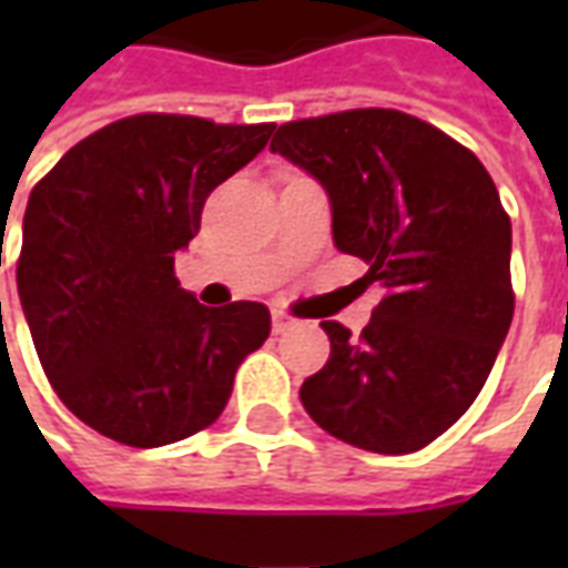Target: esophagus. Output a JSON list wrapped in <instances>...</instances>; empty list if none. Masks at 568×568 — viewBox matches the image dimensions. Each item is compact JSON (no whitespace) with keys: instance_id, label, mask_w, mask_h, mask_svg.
<instances>
[{"instance_id":"obj_1","label":"esophagus","mask_w":568,"mask_h":568,"mask_svg":"<svg viewBox=\"0 0 568 568\" xmlns=\"http://www.w3.org/2000/svg\"><path fill=\"white\" fill-rule=\"evenodd\" d=\"M297 325L295 316H288L285 310H273V334H285L292 332Z\"/></svg>"}]
</instances>
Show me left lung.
<instances>
[{
  "label": "left lung",
  "mask_w": 568,
  "mask_h": 568,
  "mask_svg": "<svg viewBox=\"0 0 568 568\" xmlns=\"http://www.w3.org/2000/svg\"><path fill=\"white\" fill-rule=\"evenodd\" d=\"M271 151L332 200L334 246L386 288L353 337L322 322L325 368L301 405L328 435L371 453H414L463 417L511 328V219L471 151L395 109L288 121Z\"/></svg>",
  "instance_id": "8db88e82"
}]
</instances>
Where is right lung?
<instances>
[{"mask_svg":"<svg viewBox=\"0 0 568 568\" xmlns=\"http://www.w3.org/2000/svg\"><path fill=\"white\" fill-rule=\"evenodd\" d=\"M273 128L121 118L32 187L20 307L60 402L105 438L163 447L206 428L240 362L267 341L264 304L203 307L173 264L212 187L243 170Z\"/></svg>","mask_w":568,"mask_h":568,"instance_id":"right-lung-1","label":"right lung"}]
</instances>
